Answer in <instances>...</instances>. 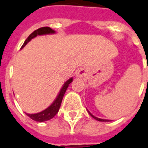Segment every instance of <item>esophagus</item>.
<instances>
[{
	"label": "esophagus",
	"mask_w": 148,
	"mask_h": 148,
	"mask_svg": "<svg viewBox=\"0 0 148 148\" xmlns=\"http://www.w3.org/2000/svg\"><path fill=\"white\" fill-rule=\"evenodd\" d=\"M76 75H77L78 77H82L85 75V70L84 69H79V70H78Z\"/></svg>",
	"instance_id": "obj_1"
}]
</instances>
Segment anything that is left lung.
Instances as JSON below:
<instances>
[{
  "label": "left lung",
  "instance_id": "8db88e82",
  "mask_svg": "<svg viewBox=\"0 0 148 148\" xmlns=\"http://www.w3.org/2000/svg\"><path fill=\"white\" fill-rule=\"evenodd\" d=\"M88 112H89V111H88ZM89 113H90V116H91L92 117H93L95 119V120H97V121H102V122H109V121H110V120H104V119H100V118L96 117V116H94L92 115V114L91 113H90V112H89Z\"/></svg>",
  "mask_w": 148,
  "mask_h": 148
}]
</instances>
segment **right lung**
<instances>
[{
    "instance_id": "right-lung-1",
    "label": "right lung",
    "mask_w": 148,
    "mask_h": 148,
    "mask_svg": "<svg viewBox=\"0 0 148 148\" xmlns=\"http://www.w3.org/2000/svg\"><path fill=\"white\" fill-rule=\"evenodd\" d=\"M56 32L55 31L52 30L51 28L49 27H40L37 30L34 31L32 34H31L25 40V42H24V44L21 46V49L26 45L27 42H30L31 40L34 38L35 37L38 36V35H48V34H54ZM73 82V78H71L69 80H67L65 84L63 85V86L62 88V90H60V92L58 93V97L56 99V100L53 102V103L51 104V106H49L48 108L45 109V110L40 112V113H35V114H29V113H26L27 116H29L31 119H32L33 121H38V122H44V121H49L51 120V118H53L56 115V113H58L61 106L62 100L64 97V94L66 92L67 88L69 87V85L70 84L71 82Z\"/></svg>"
}]
</instances>
